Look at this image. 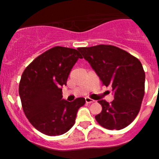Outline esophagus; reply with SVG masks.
Returning a JSON list of instances; mask_svg holds the SVG:
<instances>
[{
    "label": "esophagus",
    "instance_id": "obj_1",
    "mask_svg": "<svg viewBox=\"0 0 159 159\" xmlns=\"http://www.w3.org/2000/svg\"><path fill=\"white\" fill-rule=\"evenodd\" d=\"M85 102L87 104H91V103H93L94 101L93 100V99L89 98H85Z\"/></svg>",
    "mask_w": 159,
    "mask_h": 159
}]
</instances>
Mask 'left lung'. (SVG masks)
<instances>
[{"instance_id": "1", "label": "left lung", "mask_w": 159, "mask_h": 159, "mask_svg": "<svg viewBox=\"0 0 159 159\" xmlns=\"http://www.w3.org/2000/svg\"><path fill=\"white\" fill-rule=\"evenodd\" d=\"M78 50L102 84L112 88L115 99L111 103L98 101L102 111L95 116L96 121L109 130L127 127L139 114L145 94V74L140 61L113 45L99 44Z\"/></svg>"}]
</instances>
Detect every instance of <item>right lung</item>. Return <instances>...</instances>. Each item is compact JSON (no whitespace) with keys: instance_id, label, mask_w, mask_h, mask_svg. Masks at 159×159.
I'll return each instance as SVG.
<instances>
[{"instance_id":"add662e5","label":"right lung","mask_w":159,"mask_h":159,"mask_svg":"<svg viewBox=\"0 0 159 159\" xmlns=\"http://www.w3.org/2000/svg\"><path fill=\"white\" fill-rule=\"evenodd\" d=\"M79 51L56 46L37 57L25 68L19 84L22 108L30 124L46 135H61L71 129L77 112L85 104L84 98L69 102L62 99Z\"/></svg>"}]
</instances>
